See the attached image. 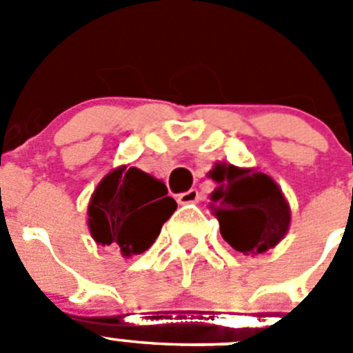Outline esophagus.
I'll use <instances>...</instances> for the list:
<instances>
[{
	"label": "esophagus",
	"instance_id": "1",
	"mask_svg": "<svg viewBox=\"0 0 353 353\" xmlns=\"http://www.w3.org/2000/svg\"><path fill=\"white\" fill-rule=\"evenodd\" d=\"M196 201H199V192L196 191V189H191V191H187V192H182V194H179V203L180 205L196 203Z\"/></svg>",
	"mask_w": 353,
	"mask_h": 353
}]
</instances>
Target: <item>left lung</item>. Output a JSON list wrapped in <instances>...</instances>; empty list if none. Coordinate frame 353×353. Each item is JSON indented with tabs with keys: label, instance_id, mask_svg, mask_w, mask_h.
Segmentation results:
<instances>
[{
	"label": "left lung",
	"instance_id": "1",
	"mask_svg": "<svg viewBox=\"0 0 353 353\" xmlns=\"http://www.w3.org/2000/svg\"><path fill=\"white\" fill-rule=\"evenodd\" d=\"M210 176L219 187L210 194L208 207L228 244L244 254H258L281 242L292 215L281 189L269 174L215 164Z\"/></svg>",
	"mask_w": 353,
	"mask_h": 353
}]
</instances>
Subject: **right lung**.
I'll return each instance as SVG.
<instances>
[{"label": "right lung", "mask_w": 353, "mask_h": 353, "mask_svg": "<svg viewBox=\"0 0 353 353\" xmlns=\"http://www.w3.org/2000/svg\"><path fill=\"white\" fill-rule=\"evenodd\" d=\"M176 210L166 185L138 168L120 166L97 185L88 205L90 233L97 244L118 245L125 258L141 254Z\"/></svg>", "instance_id": "obj_1"}]
</instances>
